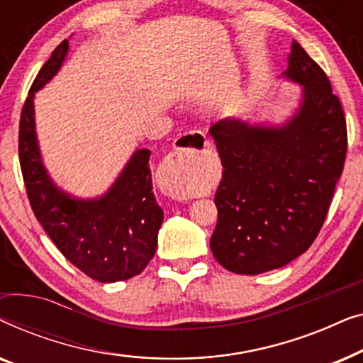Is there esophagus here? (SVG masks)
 <instances>
[{"instance_id":"esophagus-1","label":"esophagus","mask_w":363,"mask_h":363,"mask_svg":"<svg viewBox=\"0 0 363 363\" xmlns=\"http://www.w3.org/2000/svg\"><path fill=\"white\" fill-rule=\"evenodd\" d=\"M208 147H210V140H208L206 135L201 130H191L188 133H183V135L178 138L177 148L165 158V162L158 167V172H157L158 183H160L162 190L165 191L168 196H172L173 200H177V201L186 200L185 193H183L182 190H178V188L175 186V180H177L175 157L178 155V153L200 152V150H205V148H208Z\"/></svg>"}]
</instances>
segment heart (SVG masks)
I'll use <instances>...</instances> for the list:
<instances>
[{"label": "heart", "instance_id": "b5f03b06", "mask_svg": "<svg viewBox=\"0 0 363 363\" xmlns=\"http://www.w3.org/2000/svg\"><path fill=\"white\" fill-rule=\"evenodd\" d=\"M185 188H186V190H193V186L188 185V183H185Z\"/></svg>", "mask_w": 363, "mask_h": 363}]
</instances>
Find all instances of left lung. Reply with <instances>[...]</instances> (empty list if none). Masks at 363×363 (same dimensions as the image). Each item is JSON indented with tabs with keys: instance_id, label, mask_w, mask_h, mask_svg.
Wrapping results in <instances>:
<instances>
[{
	"instance_id": "1",
	"label": "left lung",
	"mask_w": 363,
	"mask_h": 363,
	"mask_svg": "<svg viewBox=\"0 0 363 363\" xmlns=\"http://www.w3.org/2000/svg\"><path fill=\"white\" fill-rule=\"evenodd\" d=\"M282 76L302 86L297 112L282 125L225 118L210 128L223 178L210 246L228 271L255 276L286 266L324 225L347 153L339 97L297 41Z\"/></svg>"
}]
</instances>
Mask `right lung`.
Here are the masks:
<instances>
[{
	"label": "right lung",
	"mask_w": 363,
	"mask_h": 363,
	"mask_svg": "<svg viewBox=\"0 0 363 363\" xmlns=\"http://www.w3.org/2000/svg\"><path fill=\"white\" fill-rule=\"evenodd\" d=\"M69 41L54 49L38 72L19 121V163L31 208L69 262L99 282L140 274L157 251L163 210L152 191L150 150L133 152L113 185L92 200L71 196L48 175L36 137L34 94L61 69Z\"/></svg>",
	"instance_id": "1"
}]
</instances>
